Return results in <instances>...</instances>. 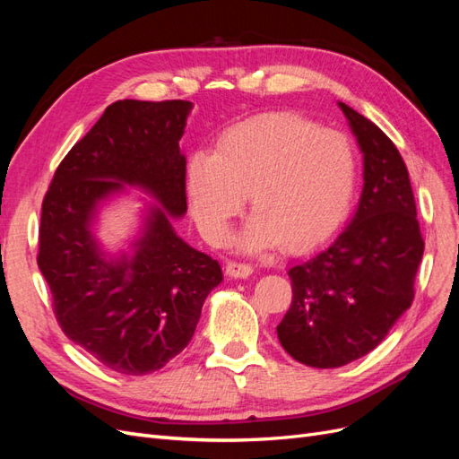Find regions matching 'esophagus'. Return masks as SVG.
<instances>
[{
  "label": "esophagus",
  "instance_id": "obj_1",
  "mask_svg": "<svg viewBox=\"0 0 459 459\" xmlns=\"http://www.w3.org/2000/svg\"><path fill=\"white\" fill-rule=\"evenodd\" d=\"M226 273L230 277H241V280H245V277H248V275L253 273V266H251V264H245V262L230 260L226 264Z\"/></svg>",
  "mask_w": 459,
  "mask_h": 459
}]
</instances>
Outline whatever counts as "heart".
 <instances>
[{"label": "heart", "mask_w": 459, "mask_h": 459, "mask_svg": "<svg viewBox=\"0 0 459 459\" xmlns=\"http://www.w3.org/2000/svg\"><path fill=\"white\" fill-rule=\"evenodd\" d=\"M187 199L203 238L221 245L248 193L255 211L238 247L245 253L283 245L307 251L349 216L356 157L349 137L290 115H262L218 137L214 155L193 152Z\"/></svg>", "instance_id": "heart-1"}]
</instances>
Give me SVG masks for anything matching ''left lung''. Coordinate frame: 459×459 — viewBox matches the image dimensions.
<instances>
[{"mask_svg":"<svg viewBox=\"0 0 459 459\" xmlns=\"http://www.w3.org/2000/svg\"><path fill=\"white\" fill-rule=\"evenodd\" d=\"M364 152V189L349 226L317 255L290 266V308L277 339L297 362L341 368L377 346L413 300L425 241L410 176L396 145L339 103Z\"/></svg>","mask_w":459,"mask_h":459,"instance_id":"1","label":"left lung"}]
</instances>
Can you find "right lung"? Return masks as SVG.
Masks as SVG:
<instances>
[{
    "label": "right lung",
    "instance_id": "right-lung-1",
    "mask_svg": "<svg viewBox=\"0 0 459 459\" xmlns=\"http://www.w3.org/2000/svg\"><path fill=\"white\" fill-rule=\"evenodd\" d=\"M189 101L108 105L68 151L41 203L38 268L65 335L122 375L164 368L189 344L203 302L221 281L218 260L178 238L187 211L179 140ZM124 185L159 201L132 257L108 259L92 238L96 206Z\"/></svg>",
    "mask_w": 459,
    "mask_h": 459
}]
</instances>
